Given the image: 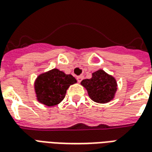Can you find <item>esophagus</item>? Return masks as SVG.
<instances>
[{"label":"esophagus","instance_id":"obj_1","mask_svg":"<svg viewBox=\"0 0 152 152\" xmlns=\"http://www.w3.org/2000/svg\"><path fill=\"white\" fill-rule=\"evenodd\" d=\"M83 77H84V76L83 75H80V76H77V80L78 83H81L82 82V80L83 79Z\"/></svg>","mask_w":152,"mask_h":152}]
</instances>
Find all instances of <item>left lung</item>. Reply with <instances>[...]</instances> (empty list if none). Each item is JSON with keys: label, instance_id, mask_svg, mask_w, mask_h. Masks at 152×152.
Masks as SVG:
<instances>
[{"label": "left lung", "instance_id": "obj_1", "mask_svg": "<svg viewBox=\"0 0 152 152\" xmlns=\"http://www.w3.org/2000/svg\"><path fill=\"white\" fill-rule=\"evenodd\" d=\"M81 85L86 89L90 98L98 103L110 102L118 89L116 79L102 69L92 73L91 78L83 80Z\"/></svg>", "mask_w": 152, "mask_h": 152}]
</instances>
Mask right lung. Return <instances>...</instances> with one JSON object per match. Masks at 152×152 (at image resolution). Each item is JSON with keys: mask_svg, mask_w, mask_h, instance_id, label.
<instances>
[{"mask_svg": "<svg viewBox=\"0 0 152 152\" xmlns=\"http://www.w3.org/2000/svg\"><path fill=\"white\" fill-rule=\"evenodd\" d=\"M76 83L71 75H66L56 68L41 74L34 82L37 100L47 107L56 106L63 100L69 86Z\"/></svg>", "mask_w": 152, "mask_h": 152, "instance_id": "1", "label": "right lung"}]
</instances>
